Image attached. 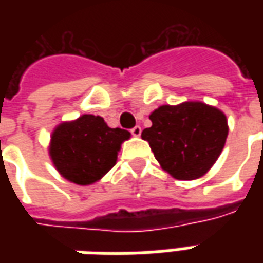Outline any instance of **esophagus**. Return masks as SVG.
<instances>
[{"mask_svg": "<svg viewBox=\"0 0 263 263\" xmlns=\"http://www.w3.org/2000/svg\"><path fill=\"white\" fill-rule=\"evenodd\" d=\"M141 132H142V129H141V126L139 125L134 126V128L131 129L132 137H139V135H141Z\"/></svg>", "mask_w": 263, "mask_h": 263, "instance_id": "esophagus-1", "label": "esophagus"}]
</instances>
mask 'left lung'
Returning <instances> with one entry per match:
<instances>
[{"instance_id": "left-lung-1", "label": "left lung", "mask_w": 263, "mask_h": 263, "mask_svg": "<svg viewBox=\"0 0 263 263\" xmlns=\"http://www.w3.org/2000/svg\"><path fill=\"white\" fill-rule=\"evenodd\" d=\"M151 128L142 131L162 169L179 180L204 176L226 145V114L215 107L186 101L162 105L149 115Z\"/></svg>"}]
</instances>
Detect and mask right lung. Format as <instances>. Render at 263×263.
<instances>
[{
  "label": "right lung",
  "mask_w": 263,
  "mask_h": 263,
  "mask_svg": "<svg viewBox=\"0 0 263 263\" xmlns=\"http://www.w3.org/2000/svg\"><path fill=\"white\" fill-rule=\"evenodd\" d=\"M129 137L131 134L125 129L109 128L98 115L84 114L56 126L49 155L65 179L87 186L112 169L121 143Z\"/></svg>",
  "instance_id": "add662e5"
}]
</instances>
